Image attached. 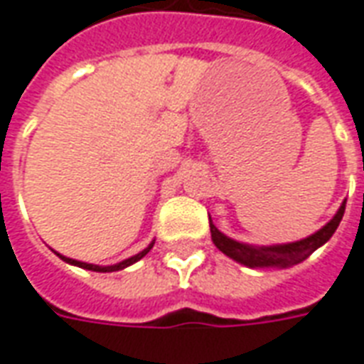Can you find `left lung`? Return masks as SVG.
<instances>
[{"label":"left lung","instance_id":"8db88e82","mask_svg":"<svg viewBox=\"0 0 364 364\" xmlns=\"http://www.w3.org/2000/svg\"><path fill=\"white\" fill-rule=\"evenodd\" d=\"M345 203H341V208L337 210L333 218L327 221L323 228L311 233L306 239L294 241V243H282V245H249L235 241L231 237L223 235L210 219V231L211 241L218 247L223 255H228L229 259L241 262L249 269H288L294 264H300L301 260H306L311 252L319 249L321 245H326L331 235L335 233V229L339 228L341 223L343 213H345Z\"/></svg>","mask_w":364,"mask_h":364}]
</instances>
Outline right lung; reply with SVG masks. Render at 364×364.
Masks as SVG:
<instances>
[{"instance_id":"obj_1","label":"right lung","mask_w":364,"mask_h":364,"mask_svg":"<svg viewBox=\"0 0 364 364\" xmlns=\"http://www.w3.org/2000/svg\"><path fill=\"white\" fill-rule=\"evenodd\" d=\"M154 241L146 249H143L141 252H136V255H133V257H129V259L121 260V262H117V264H107V267H100V264H90V262H82V260H76V259H68V257H64V255H60V252L54 251V255L56 257H60V259L64 260V262H68V264H74V267H80V269H86V270H94V272H115V270H123L127 269V267H131V264H135L136 260H141L143 257H145L146 252L153 249Z\"/></svg>"}]
</instances>
